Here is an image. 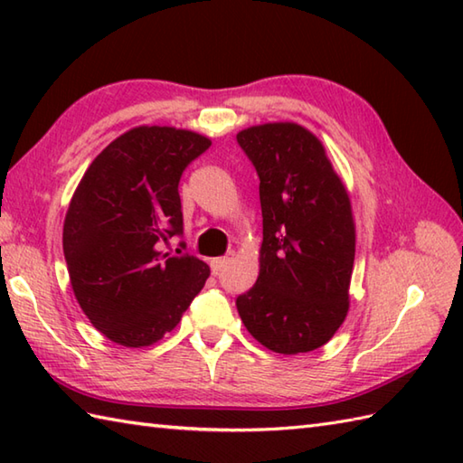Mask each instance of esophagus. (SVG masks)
I'll return each instance as SVG.
<instances>
[{
    "mask_svg": "<svg viewBox=\"0 0 463 463\" xmlns=\"http://www.w3.org/2000/svg\"><path fill=\"white\" fill-rule=\"evenodd\" d=\"M229 260H231V257L213 259V260H211V270H213V274H221V270L226 267V264H229Z\"/></svg>",
    "mask_w": 463,
    "mask_h": 463,
    "instance_id": "obj_1",
    "label": "esophagus"
}]
</instances>
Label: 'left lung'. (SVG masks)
<instances>
[{
  "mask_svg": "<svg viewBox=\"0 0 463 463\" xmlns=\"http://www.w3.org/2000/svg\"><path fill=\"white\" fill-rule=\"evenodd\" d=\"M260 179L257 284L237 298L254 340L284 356L324 346L346 320L356 252L346 184L322 141L292 121L237 133Z\"/></svg>",
  "mask_w": 463,
  "mask_h": 463,
  "instance_id": "1",
  "label": "left lung"
}]
</instances>
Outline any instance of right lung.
<instances>
[{
    "mask_svg": "<svg viewBox=\"0 0 463 463\" xmlns=\"http://www.w3.org/2000/svg\"><path fill=\"white\" fill-rule=\"evenodd\" d=\"M209 146L189 129L133 127L95 156L71 196L69 282L85 317L119 346L159 342L209 279L206 262L163 249L183 232L181 175Z\"/></svg>",
    "mask_w": 463,
    "mask_h": 463,
    "instance_id": "add662e5",
    "label": "right lung"
}]
</instances>
